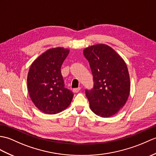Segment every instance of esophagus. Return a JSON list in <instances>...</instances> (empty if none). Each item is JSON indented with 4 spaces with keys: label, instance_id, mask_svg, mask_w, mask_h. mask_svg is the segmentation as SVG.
<instances>
[{
    "label": "esophagus",
    "instance_id": "obj_1",
    "mask_svg": "<svg viewBox=\"0 0 156 156\" xmlns=\"http://www.w3.org/2000/svg\"><path fill=\"white\" fill-rule=\"evenodd\" d=\"M80 89H81V88H74V89H73V92H74V93H78L80 90Z\"/></svg>",
    "mask_w": 156,
    "mask_h": 156
}]
</instances>
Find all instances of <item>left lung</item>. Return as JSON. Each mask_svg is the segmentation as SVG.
Returning <instances> with one entry per match:
<instances>
[{"instance_id":"obj_1","label":"left lung","mask_w":156,"mask_h":156,"mask_svg":"<svg viewBox=\"0 0 156 156\" xmlns=\"http://www.w3.org/2000/svg\"><path fill=\"white\" fill-rule=\"evenodd\" d=\"M83 54L93 75L94 88L86 90L91 110L102 118L117 114L124 107L130 92L129 72L124 59L107 44L87 47Z\"/></svg>"}]
</instances>
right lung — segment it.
Instances as JSON below:
<instances>
[{
    "label": "right lung",
    "instance_id": "add662e5",
    "mask_svg": "<svg viewBox=\"0 0 156 156\" xmlns=\"http://www.w3.org/2000/svg\"><path fill=\"white\" fill-rule=\"evenodd\" d=\"M70 50L56 47L35 59L29 69L27 87L34 106L47 114H56L70 106L73 93L64 88L60 68Z\"/></svg>",
    "mask_w": 156,
    "mask_h": 156
}]
</instances>
